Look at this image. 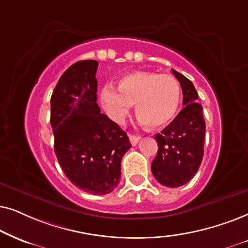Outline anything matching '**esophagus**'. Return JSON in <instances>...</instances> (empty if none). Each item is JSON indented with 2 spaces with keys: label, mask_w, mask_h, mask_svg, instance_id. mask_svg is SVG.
<instances>
[{
  "label": "esophagus",
  "mask_w": 248,
  "mask_h": 248,
  "mask_svg": "<svg viewBox=\"0 0 248 248\" xmlns=\"http://www.w3.org/2000/svg\"><path fill=\"white\" fill-rule=\"evenodd\" d=\"M140 136H136V135H129V140L130 143L133 146H135V145H137L138 141H140Z\"/></svg>",
  "instance_id": "obj_1"
}]
</instances>
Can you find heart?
<instances>
[{"label": "heart", "mask_w": 248, "mask_h": 248, "mask_svg": "<svg viewBox=\"0 0 248 248\" xmlns=\"http://www.w3.org/2000/svg\"><path fill=\"white\" fill-rule=\"evenodd\" d=\"M102 102L112 120L121 124L136 105L137 117L152 129L168 126L176 118L181 103L178 81L169 75L135 71L118 82V91L107 86Z\"/></svg>", "instance_id": "heart-1"}]
</instances>
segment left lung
<instances>
[{
  "instance_id": "1",
  "label": "left lung",
  "mask_w": 248,
  "mask_h": 248,
  "mask_svg": "<svg viewBox=\"0 0 248 248\" xmlns=\"http://www.w3.org/2000/svg\"><path fill=\"white\" fill-rule=\"evenodd\" d=\"M172 74L183 90L184 108L161 134L155 135L158 150L151 168L158 183L174 188L187 184L202 163L205 121L193 82L176 70Z\"/></svg>"
}]
</instances>
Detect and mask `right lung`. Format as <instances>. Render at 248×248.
Segmentation results:
<instances>
[{
  "instance_id": "obj_1",
  "label": "right lung",
  "mask_w": 248,
  "mask_h": 248,
  "mask_svg": "<svg viewBox=\"0 0 248 248\" xmlns=\"http://www.w3.org/2000/svg\"><path fill=\"white\" fill-rule=\"evenodd\" d=\"M98 62L78 61L59 79L51 97L54 151L69 180L86 193L105 195L118 186L127 134L96 103Z\"/></svg>"
}]
</instances>
